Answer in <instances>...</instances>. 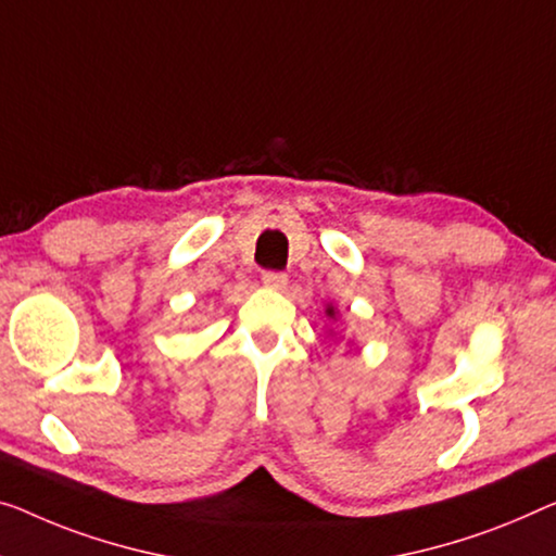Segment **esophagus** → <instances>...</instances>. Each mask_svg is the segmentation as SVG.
Listing matches in <instances>:
<instances>
[{
  "instance_id": "obj_1",
  "label": "esophagus",
  "mask_w": 556,
  "mask_h": 556,
  "mask_svg": "<svg viewBox=\"0 0 556 556\" xmlns=\"http://www.w3.org/2000/svg\"><path fill=\"white\" fill-rule=\"evenodd\" d=\"M262 281L271 289H285L287 287V275H285V271L267 269V271H262Z\"/></svg>"
}]
</instances>
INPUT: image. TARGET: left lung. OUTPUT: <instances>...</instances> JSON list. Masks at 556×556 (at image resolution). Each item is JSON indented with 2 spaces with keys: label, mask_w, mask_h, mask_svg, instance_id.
<instances>
[{
  "label": "left lung",
  "mask_w": 556,
  "mask_h": 556,
  "mask_svg": "<svg viewBox=\"0 0 556 556\" xmlns=\"http://www.w3.org/2000/svg\"><path fill=\"white\" fill-rule=\"evenodd\" d=\"M327 314H329V317H331V314H334V309H327Z\"/></svg>",
  "instance_id": "obj_1"
}]
</instances>
